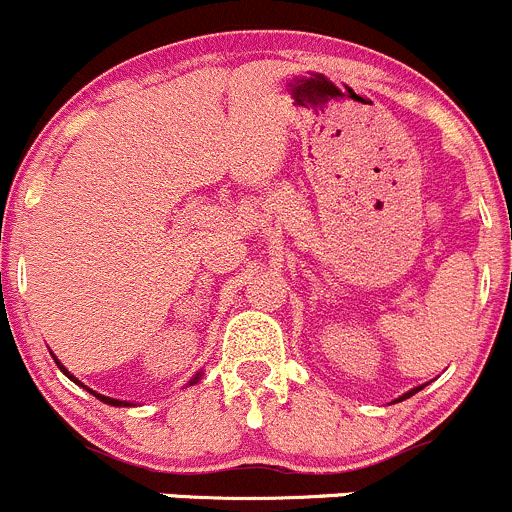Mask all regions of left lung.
<instances>
[{"label":"left lung","mask_w":512,"mask_h":512,"mask_svg":"<svg viewBox=\"0 0 512 512\" xmlns=\"http://www.w3.org/2000/svg\"><path fill=\"white\" fill-rule=\"evenodd\" d=\"M418 390H423V388H415V390H410V393H408V395H403V398H400V400H405V398H410V395H415V393H418Z\"/></svg>","instance_id":"left-lung-1"}]
</instances>
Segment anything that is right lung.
I'll list each match as a JSON object with an SVG mask.
<instances>
[{
	"label": "right lung",
	"instance_id": "add662e5",
	"mask_svg": "<svg viewBox=\"0 0 512 512\" xmlns=\"http://www.w3.org/2000/svg\"><path fill=\"white\" fill-rule=\"evenodd\" d=\"M54 362H57V365H59V370H62L64 375H67V377H72V380L77 382V385H82V382H79L77 377H74V375H69V372L64 370V365H62V362L57 360V357H54ZM197 377H200V372H197ZM197 377H195V380H192V382H197ZM82 388H84V385H82ZM87 390H89V388H87ZM89 393H92L94 398H97V400H102V403H107V405H114V408H122V405H130V403H124V400H114V398H107V395H99V393H94V390H89Z\"/></svg>",
	"mask_w": 512,
	"mask_h": 512
}]
</instances>
